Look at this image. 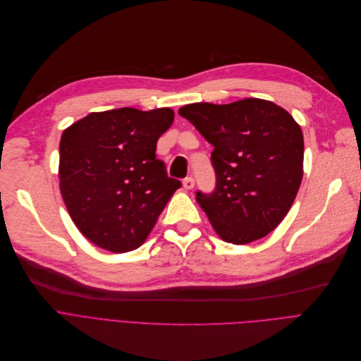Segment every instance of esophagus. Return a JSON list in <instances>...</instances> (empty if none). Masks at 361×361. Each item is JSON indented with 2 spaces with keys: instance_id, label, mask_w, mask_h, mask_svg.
Masks as SVG:
<instances>
[{
  "instance_id": "34e87169",
  "label": "esophagus",
  "mask_w": 361,
  "mask_h": 361,
  "mask_svg": "<svg viewBox=\"0 0 361 361\" xmlns=\"http://www.w3.org/2000/svg\"><path fill=\"white\" fill-rule=\"evenodd\" d=\"M182 185H183V188L185 189H192L194 186H195V180H194V178H186V179H183V182H182Z\"/></svg>"
}]
</instances>
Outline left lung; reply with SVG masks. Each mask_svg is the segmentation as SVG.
Listing matches in <instances>:
<instances>
[{
	"mask_svg": "<svg viewBox=\"0 0 361 361\" xmlns=\"http://www.w3.org/2000/svg\"><path fill=\"white\" fill-rule=\"evenodd\" d=\"M213 144L217 186L197 201L220 239L246 245L265 238L290 211L303 179L300 125L269 100L190 103L179 109Z\"/></svg>",
	"mask_w": 361,
	"mask_h": 361,
	"instance_id": "1",
	"label": "left lung"
}]
</instances>
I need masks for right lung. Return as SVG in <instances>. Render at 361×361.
I'll return each instance as SVG.
<instances>
[{
    "mask_svg": "<svg viewBox=\"0 0 361 361\" xmlns=\"http://www.w3.org/2000/svg\"><path fill=\"white\" fill-rule=\"evenodd\" d=\"M171 108L92 112L63 130L59 189L70 217L92 243L130 252L150 235L180 188L169 178L156 145L173 123Z\"/></svg>",
    "mask_w": 361,
    "mask_h": 361,
    "instance_id": "obj_1",
    "label": "right lung"
}]
</instances>
